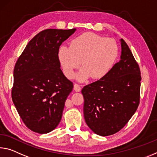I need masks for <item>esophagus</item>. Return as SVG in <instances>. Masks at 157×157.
<instances>
[{"mask_svg":"<svg viewBox=\"0 0 157 157\" xmlns=\"http://www.w3.org/2000/svg\"><path fill=\"white\" fill-rule=\"evenodd\" d=\"M74 90L77 92H79L81 91L80 86H79L78 84H74Z\"/></svg>","mask_w":157,"mask_h":157,"instance_id":"esophagus-1","label":"esophagus"}]
</instances>
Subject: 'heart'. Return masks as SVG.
Returning <instances> with one entry per match:
<instances>
[{
	"label": "heart",
	"instance_id": "obj_1",
	"mask_svg": "<svg viewBox=\"0 0 157 157\" xmlns=\"http://www.w3.org/2000/svg\"><path fill=\"white\" fill-rule=\"evenodd\" d=\"M118 53L117 44L113 39L86 32L72 40L70 47H59L58 59L68 79L73 78L81 61L82 68L76 78L84 82L90 77L99 79L107 75L113 68Z\"/></svg>",
	"mask_w": 157,
	"mask_h": 157
}]
</instances>
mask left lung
<instances>
[{
    "instance_id": "obj_1",
    "label": "left lung",
    "mask_w": 157,
    "mask_h": 157,
    "mask_svg": "<svg viewBox=\"0 0 157 157\" xmlns=\"http://www.w3.org/2000/svg\"><path fill=\"white\" fill-rule=\"evenodd\" d=\"M121 59L104 78L84 86V116L97 135L117 133L131 118L140 103V71L123 39Z\"/></svg>"
}]
</instances>
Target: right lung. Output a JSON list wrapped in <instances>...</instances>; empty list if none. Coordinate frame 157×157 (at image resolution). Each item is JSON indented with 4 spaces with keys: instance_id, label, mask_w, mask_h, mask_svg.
I'll list each match as a JSON object with an SVG mask.
<instances>
[{
    "instance_id": "1",
    "label": "right lung",
    "mask_w": 157,
    "mask_h": 157,
    "mask_svg": "<svg viewBox=\"0 0 157 157\" xmlns=\"http://www.w3.org/2000/svg\"><path fill=\"white\" fill-rule=\"evenodd\" d=\"M75 30L50 29L40 32L16 62L12 101L25 125L36 133L50 132L61 121L73 84L61 70L58 51Z\"/></svg>"
}]
</instances>
